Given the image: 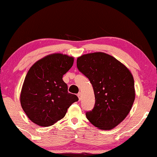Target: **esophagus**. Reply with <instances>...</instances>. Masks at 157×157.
<instances>
[{
  "mask_svg": "<svg viewBox=\"0 0 157 157\" xmlns=\"http://www.w3.org/2000/svg\"><path fill=\"white\" fill-rule=\"evenodd\" d=\"M77 96H78L79 100H81V92H78V94H77Z\"/></svg>",
  "mask_w": 157,
  "mask_h": 157,
  "instance_id": "1",
  "label": "esophagus"
}]
</instances>
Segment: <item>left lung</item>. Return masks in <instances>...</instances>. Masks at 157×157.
<instances>
[{
    "label": "left lung",
    "instance_id": "left-lung-1",
    "mask_svg": "<svg viewBox=\"0 0 157 157\" xmlns=\"http://www.w3.org/2000/svg\"><path fill=\"white\" fill-rule=\"evenodd\" d=\"M76 63L94 92L95 105L86 113L87 119L99 129H113L125 118L135 100L133 75L122 63L105 52L83 55Z\"/></svg>",
    "mask_w": 157,
    "mask_h": 157
}]
</instances>
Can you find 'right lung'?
Segmentation results:
<instances>
[{
	"instance_id": "1",
	"label": "right lung",
	"mask_w": 157,
	"mask_h": 157,
	"mask_svg": "<svg viewBox=\"0 0 157 157\" xmlns=\"http://www.w3.org/2000/svg\"><path fill=\"white\" fill-rule=\"evenodd\" d=\"M74 57L53 53L44 57L29 68L22 86L20 101L30 121L47 127L63 118L67 109L78 100L68 92L63 76L73 64Z\"/></svg>"
}]
</instances>
